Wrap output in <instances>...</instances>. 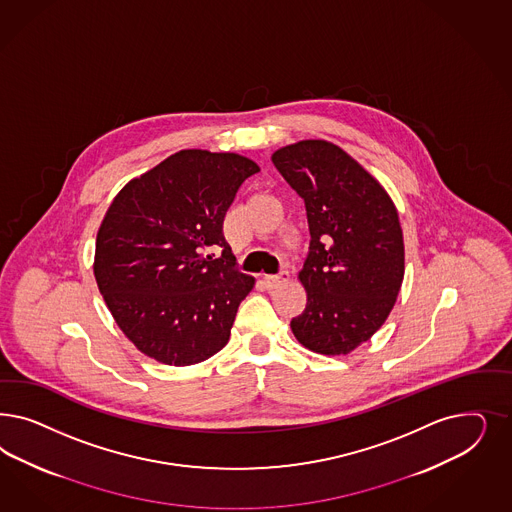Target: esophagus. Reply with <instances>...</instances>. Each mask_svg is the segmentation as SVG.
<instances>
[{
	"mask_svg": "<svg viewBox=\"0 0 512 512\" xmlns=\"http://www.w3.org/2000/svg\"><path fill=\"white\" fill-rule=\"evenodd\" d=\"M288 281V273H279V275H265L262 279V284L265 286V290H273L277 286H281L282 282Z\"/></svg>",
	"mask_w": 512,
	"mask_h": 512,
	"instance_id": "1",
	"label": "esophagus"
}]
</instances>
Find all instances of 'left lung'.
<instances>
[{"mask_svg":"<svg viewBox=\"0 0 512 512\" xmlns=\"http://www.w3.org/2000/svg\"><path fill=\"white\" fill-rule=\"evenodd\" d=\"M271 162L305 201L311 233L297 275L307 305L292 318V333L318 354H348L386 322L401 290L405 245L396 205L330 141H297L275 150Z\"/></svg>","mask_w":512,"mask_h":512,"instance_id":"obj_1","label":"left lung"}]
</instances>
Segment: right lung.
<instances>
[{
	"label": "right lung",
	"instance_id": "obj_1",
	"mask_svg": "<svg viewBox=\"0 0 512 512\" xmlns=\"http://www.w3.org/2000/svg\"><path fill=\"white\" fill-rule=\"evenodd\" d=\"M258 171L235 152L179 150L109 205L94 277L118 328L145 356L184 367L226 347L254 277L233 267L222 222ZM218 247L223 256L215 259Z\"/></svg>",
	"mask_w": 512,
	"mask_h": 512
}]
</instances>
